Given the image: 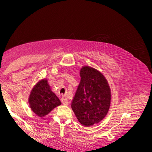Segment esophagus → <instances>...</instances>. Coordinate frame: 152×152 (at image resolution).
Here are the masks:
<instances>
[{"label": "esophagus", "instance_id": "esophagus-1", "mask_svg": "<svg viewBox=\"0 0 152 152\" xmlns=\"http://www.w3.org/2000/svg\"><path fill=\"white\" fill-rule=\"evenodd\" d=\"M61 102L63 105L67 106L68 104H69V102H68V101H67V99H65V98H64V97L61 99Z\"/></svg>", "mask_w": 152, "mask_h": 152}]
</instances>
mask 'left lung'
I'll use <instances>...</instances> for the list:
<instances>
[{"instance_id": "8db88e82", "label": "left lung", "mask_w": 152, "mask_h": 152, "mask_svg": "<svg viewBox=\"0 0 152 152\" xmlns=\"http://www.w3.org/2000/svg\"><path fill=\"white\" fill-rule=\"evenodd\" d=\"M81 81L71 109L78 121L84 126L102 121L111 106V88L107 79L100 71L88 66L80 69Z\"/></svg>"}]
</instances>
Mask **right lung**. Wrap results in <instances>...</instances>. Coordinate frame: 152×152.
<instances>
[{
	"label": "right lung",
	"instance_id": "obj_1",
	"mask_svg": "<svg viewBox=\"0 0 152 152\" xmlns=\"http://www.w3.org/2000/svg\"><path fill=\"white\" fill-rule=\"evenodd\" d=\"M28 104L33 112L39 117L48 114L61 102L52 91L46 78L38 81L31 90Z\"/></svg>",
	"mask_w": 152,
	"mask_h": 152
}]
</instances>
